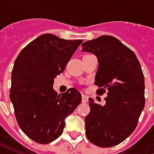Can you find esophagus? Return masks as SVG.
Segmentation results:
<instances>
[{
    "label": "esophagus",
    "mask_w": 154,
    "mask_h": 154,
    "mask_svg": "<svg viewBox=\"0 0 154 154\" xmlns=\"http://www.w3.org/2000/svg\"><path fill=\"white\" fill-rule=\"evenodd\" d=\"M82 102H83V103H86V102H87V100H88V97H87V96H86V95L82 94Z\"/></svg>",
    "instance_id": "1"
}]
</instances>
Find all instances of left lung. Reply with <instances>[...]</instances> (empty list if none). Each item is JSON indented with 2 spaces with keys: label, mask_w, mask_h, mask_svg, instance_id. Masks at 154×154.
Masks as SVG:
<instances>
[{
  "label": "left lung",
  "mask_w": 154,
  "mask_h": 154,
  "mask_svg": "<svg viewBox=\"0 0 154 154\" xmlns=\"http://www.w3.org/2000/svg\"><path fill=\"white\" fill-rule=\"evenodd\" d=\"M82 46V51L95 54L99 63L95 77V85L100 87L97 94L107 89L103 106L89 98L86 136L98 147L117 145L134 132L144 108L142 68L135 54L113 36L102 35Z\"/></svg>",
  "instance_id": "left-lung-1"
}]
</instances>
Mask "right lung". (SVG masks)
I'll list each match as a JSON object with an SVG mask.
<instances>
[{
    "label": "right lung",
    "mask_w": 154,
    "mask_h": 154,
    "mask_svg": "<svg viewBox=\"0 0 154 154\" xmlns=\"http://www.w3.org/2000/svg\"><path fill=\"white\" fill-rule=\"evenodd\" d=\"M82 41L44 34L25 46L15 59L10 98L20 128L35 142L44 144L57 139L65 118L82 102L76 88L57 95L53 85Z\"/></svg>",
    "instance_id": "right-lung-1"
}]
</instances>
